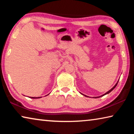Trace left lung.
Masks as SVG:
<instances>
[{"instance_id": "left-lung-1", "label": "left lung", "mask_w": 134, "mask_h": 134, "mask_svg": "<svg viewBox=\"0 0 134 134\" xmlns=\"http://www.w3.org/2000/svg\"><path fill=\"white\" fill-rule=\"evenodd\" d=\"M118 81H118V82L116 83V85H115L114 86H113V87L112 88V89H111L110 90H109V91L108 92H106V93H105V94H103V95H102V96H97V97H93V98H98V97H102V96H104V95H105V94H108V93H109L110 92H112V90H113V89H115V87H116V86H117V85H118ZM85 96H86V97H88V96H86V95H85Z\"/></svg>"}]
</instances>
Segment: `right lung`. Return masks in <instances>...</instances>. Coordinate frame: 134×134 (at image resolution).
Listing matches in <instances>:
<instances>
[{"label": "right lung", "instance_id": "1", "mask_svg": "<svg viewBox=\"0 0 134 134\" xmlns=\"http://www.w3.org/2000/svg\"><path fill=\"white\" fill-rule=\"evenodd\" d=\"M41 97H31V98H32V99H38V98H41Z\"/></svg>", "mask_w": 134, "mask_h": 134}]
</instances>
